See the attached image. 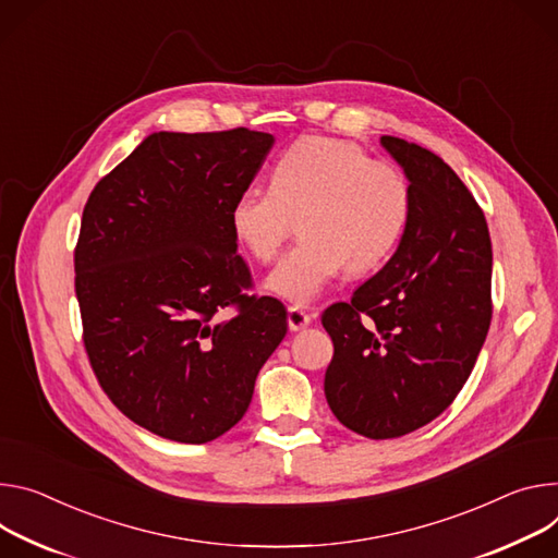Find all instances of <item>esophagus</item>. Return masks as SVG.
Returning a JSON list of instances; mask_svg holds the SVG:
<instances>
[{
    "label": "esophagus",
    "mask_w": 558,
    "mask_h": 558,
    "mask_svg": "<svg viewBox=\"0 0 558 558\" xmlns=\"http://www.w3.org/2000/svg\"><path fill=\"white\" fill-rule=\"evenodd\" d=\"M287 323L291 331H300V329H307L312 325V314H307L305 310L300 307H289L287 312Z\"/></svg>",
    "instance_id": "esophagus-1"
}]
</instances>
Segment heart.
Returning <instances> with one entry per match:
<instances>
[{
    "mask_svg": "<svg viewBox=\"0 0 558 558\" xmlns=\"http://www.w3.org/2000/svg\"><path fill=\"white\" fill-rule=\"evenodd\" d=\"M412 202V184L398 167L376 162L351 142L307 137L280 156L271 184L240 191L231 225L253 258L271 263L300 218L302 240L267 284L307 305L344 269L367 274L380 267L408 229Z\"/></svg>",
    "mask_w": 558,
    "mask_h": 558,
    "instance_id": "heart-1",
    "label": "heart"
}]
</instances>
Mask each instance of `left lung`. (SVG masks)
<instances>
[{
	"label": "left lung",
	"mask_w": 558,
	"mask_h": 558,
	"mask_svg": "<svg viewBox=\"0 0 558 558\" xmlns=\"http://www.w3.org/2000/svg\"><path fill=\"white\" fill-rule=\"evenodd\" d=\"M380 142L412 184L408 229L374 278L323 312L333 342L327 402L347 429L374 440L440 416L492 323V240L478 202L432 150Z\"/></svg>",
	"instance_id": "obj_1"
}]
</instances>
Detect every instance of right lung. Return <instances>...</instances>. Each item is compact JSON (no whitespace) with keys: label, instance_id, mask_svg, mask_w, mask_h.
<instances>
[{"label":"right lung","instance_id":"obj_1","mask_svg":"<svg viewBox=\"0 0 558 558\" xmlns=\"http://www.w3.org/2000/svg\"><path fill=\"white\" fill-rule=\"evenodd\" d=\"M271 146L244 126L154 133L86 199L75 244L86 356L116 408L162 438L229 432L287 333L282 302L248 293L231 225Z\"/></svg>","mask_w":558,"mask_h":558}]
</instances>
